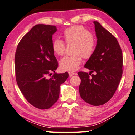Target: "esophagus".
Instances as JSON below:
<instances>
[{
    "instance_id": "1",
    "label": "esophagus",
    "mask_w": 135,
    "mask_h": 135,
    "mask_svg": "<svg viewBox=\"0 0 135 135\" xmlns=\"http://www.w3.org/2000/svg\"><path fill=\"white\" fill-rule=\"evenodd\" d=\"M76 73H72V72H69V75L70 77H72L74 75H76Z\"/></svg>"
}]
</instances>
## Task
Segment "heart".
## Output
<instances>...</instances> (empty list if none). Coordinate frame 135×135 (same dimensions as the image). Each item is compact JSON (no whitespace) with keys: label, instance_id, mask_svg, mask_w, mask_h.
<instances>
[{"label":"heart","instance_id":"b5f03b06","mask_svg":"<svg viewBox=\"0 0 135 135\" xmlns=\"http://www.w3.org/2000/svg\"><path fill=\"white\" fill-rule=\"evenodd\" d=\"M63 36L66 43H74L73 56H67L59 62L61 69L69 72L78 69L83 61V56L88 59L93 55L95 49V41L90 31L83 26L75 25L65 30ZM55 53L59 56L64 55L65 45L62 40L56 39L52 43Z\"/></svg>","mask_w":135,"mask_h":135}]
</instances>
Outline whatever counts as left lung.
Segmentation results:
<instances>
[{
	"label": "left lung",
	"mask_w": 135,
	"mask_h": 135,
	"mask_svg": "<svg viewBox=\"0 0 135 135\" xmlns=\"http://www.w3.org/2000/svg\"><path fill=\"white\" fill-rule=\"evenodd\" d=\"M97 45L93 55L84 67L87 73L79 72L81 79L80 97L94 106L105 104L114 95L123 73V55L116 38L98 22H94ZM95 71V75L91 73Z\"/></svg>",
	"instance_id": "1"
}]
</instances>
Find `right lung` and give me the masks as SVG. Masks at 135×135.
Masks as SVG:
<instances>
[{
    "instance_id": "add662e5",
    "label": "right lung",
    "mask_w": 135,
    "mask_h": 135,
    "mask_svg": "<svg viewBox=\"0 0 135 135\" xmlns=\"http://www.w3.org/2000/svg\"><path fill=\"white\" fill-rule=\"evenodd\" d=\"M56 31L55 26H34L19 42L15 52L17 84L28 102L40 109H48L57 102L60 85L69 77L68 72L55 73L58 64L52 38ZM51 71L55 73L46 78Z\"/></svg>"
}]
</instances>
